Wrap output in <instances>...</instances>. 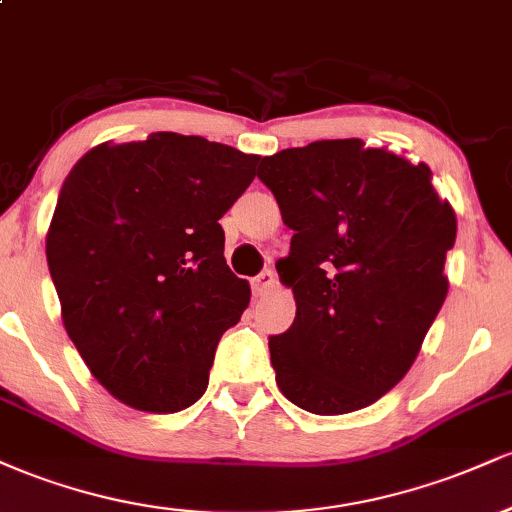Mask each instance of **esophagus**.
<instances>
[{
    "mask_svg": "<svg viewBox=\"0 0 512 512\" xmlns=\"http://www.w3.org/2000/svg\"><path fill=\"white\" fill-rule=\"evenodd\" d=\"M276 286V274L274 269H264L260 276H255L252 279V291L257 293V296H264V293H269Z\"/></svg>",
    "mask_w": 512,
    "mask_h": 512,
    "instance_id": "esophagus-1",
    "label": "esophagus"
}]
</instances>
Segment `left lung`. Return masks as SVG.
<instances>
[{
    "mask_svg": "<svg viewBox=\"0 0 512 512\" xmlns=\"http://www.w3.org/2000/svg\"><path fill=\"white\" fill-rule=\"evenodd\" d=\"M291 228L276 262L296 320L269 337L276 385L310 414H349L407 375L448 296L457 216L431 168L361 139L264 156L257 170Z\"/></svg>",
    "mask_w": 512,
    "mask_h": 512,
    "instance_id": "8db88e82",
    "label": "left lung"
}]
</instances>
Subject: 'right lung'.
I'll return each instance as SVG.
<instances>
[{
	"mask_svg": "<svg viewBox=\"0 0 512 512\" xmlns=\"http://www.w3.org/2000/svg\"><path fill=\"white\" fill-rule=\"evenodd\" d=\"M260 156L151 134L103 142L69 170L45 255L62 322L93 378L127 407L187 409L204 395L221 334L250 303L219 219Z\"/></svg>",
	"mask_w": 512,
	"mask_h": 512,
	"instance_id": "1",
	"label": "right lung"
}]
</instances>
